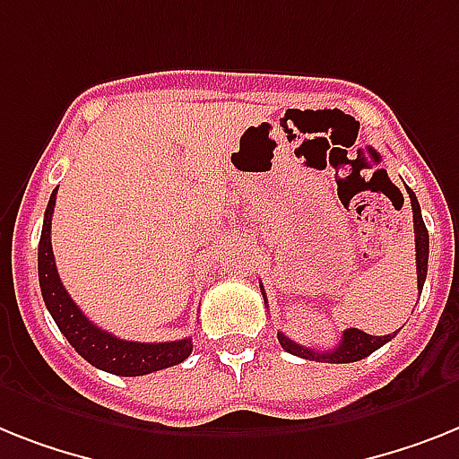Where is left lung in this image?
I'll return each mask as SVG.
<instances>
[{
  "label": "left lung",
  "mask_w": 459,
  "mask_h": 459,
  "mask_svg": "<svg viewBox=\"0 0 459 459\" xmlns=\"http://www.w3.org/2000/svg\"><path fill=\"white\" fill-rule=\"evenodd\" d=\"M408 196H411V206H412V227H415V260H418V290L422 293V286H425L427 279V263H429V234H427L425 221H422V211H420L418 196L412 189H408ZM263 290V298L267 302V295ZM279 335V342L289 354H295V357L309 359V361H325V363H351V361H361L368 354H373L375 350H380L382 344L389 342L394 335H368V333L359 331V328H347L342 333V340L335 350L331 351H314L309 347H302V344L289 340L283 333H276Z\"/></svg>",
  "instance_id": "obj_1"
}]
</instances>
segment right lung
Segmentation results:
<instances>
[{"label":"right lung","mask_w":459,"mask_h":459,"mask_svg":"<svg viewBox=\"0 0 459 459\" xmlns=\"http://www.w3.org/2000/svg\"><path fill=\"white\" fill-rule=\"evenodd\" d=\"M53 206H56V189L48 199L44 227H41L39 255H37L39 289L53 321L58 324L60 333L77 350L79 357L86 359L96 368L121 375V377L147 375L183 363L192 354V338L176 340V342H131V340L115 338L112 333L102 331L86 319V314L79 309L65 286L60 283L58 270H56L51 248Z\"/></svg>","instance_id":"add662e5"}]
</instances>
